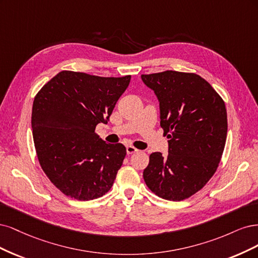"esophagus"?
Wrapping results in <instances>:
<instances>
[{
	"label": "esophagus",
	"instance_id": "esophagus-1",
	"mask_svg": "<svg viewBox=\"0 0 258 258\" xmlns=\"http://www.w3.org/2000/svg\"><path fill=\"white\" fill-rule=\"evenodd\" d=\"M138 150L137 149L135 148V147H133V146H127L126 147V152H127V154H133V153H135V152H137Z\"/></svg>",
	"mask_w": 258,
	"mask_h": 258
}]
</instances>
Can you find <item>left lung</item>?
Returning a JSON list of instances; mask_svg holds the SVG:
<instances>
[{
    "instance_id": "1",
    "label": "left lung",
    "mask_w": 258,
    "mask_h": 258,
    "mask_svg": "<svg viewBox=\"0 0 258 258\" xmlns=\"http://www.w3.org/2000/svg\"><path fill=\"white\" fill-rule=\"evenodd\" d=\"M160 102L161 126L168 154L150 155L147 186L161 198L186 199L201 190L219 167L227 136L225 103L194 73L165 71L141 75Z\"/></svg>"
}]
</instances>
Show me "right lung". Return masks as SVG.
Instances as JSON below:
<instances>
[{
	"mask_svg": "<svg viewBox=\"0 0 258 258\" xmlns=\"http://www.w3.org/2000/svg\"><path fill=\"white\" fill-rule=\"evenodd\" d=\"M131 76L99 77L62 71L36 94L33 140L41 169L61 192L77 201L102 197L113 184L126 149L95 133L107 123Z\"/></svg>",
	"mask_w": 258,
	"mask_h": 258,
	"instance_id": "obj_1",
	"label": "right lung"
}]
</instances>
